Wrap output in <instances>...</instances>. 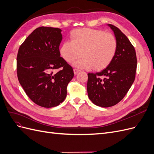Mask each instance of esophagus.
<instances>
[{
  "label": "esophagus",
  "instance_id": "obj_1",
  "mask_svg": "<svg viewBox=\"0 0 154 154\" xmlns=\"http://www.w3.org/2000/svg\"><path fill=\"white\" fill-rule=\"evenodd\" d=\"M79 71H80V70H79V69H76V68L74 69V74H76Z\"/></svg>",
  "mask_w": 154,
  "mask_h": 154
}]
</instances>
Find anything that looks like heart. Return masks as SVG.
Masks as SVG:
<instances>
[{
  "label": "heart",
  "mask_w": 154,
  "mask_h": 154,
  "mask_svg": "<svg viewBox=\"0 0 154 154\" xmlns=\"http://www.w3.org/2000/svg\"><path fill=\"white\" fill-rule=\"evenodd\" d=\"M71 42L66 41L60 48V54L68 63L83 57L74 65L83 69H103L114 58L118 48L116 37L104 31L79 29L71 33Z\"/></svg>",
  "instance_id": "b5f03b06"
}]
</instances>
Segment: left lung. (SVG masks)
<instances>
[{"label":"left lung","mask_w":154,"mask_h":154,"mask_svg":"<svg viewBox=\"0 0 154 154\" xmlns=\"http://www.w3.org/2000/svg\"><path fill=\"white\" fill-rule=\"evenodd\" d=\"M118 42L114 58L100 72L88 73L87 93L94 104L109 107L123 99L136 78L137 57L134 47L117 27L109 24Z\"/></svg>","instance_id":"1"}]
</instances>
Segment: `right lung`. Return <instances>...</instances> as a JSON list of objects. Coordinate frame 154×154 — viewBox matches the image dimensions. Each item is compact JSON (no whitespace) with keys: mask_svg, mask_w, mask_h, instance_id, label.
<instances>
[{"mask_svg":"<svg viewBox=\"0 0 154 154\" xmlns=\"http://www.w3.org/2000/svg\"><path fill=\"white\" fill-rule=\"evenodd\" d=\"M61 31L57 27H38L21 44L17 54L20 84L35 103L45 108L62 103L74 76L72 67L60 57Z\"/></svg>","mask_w":154,"mask_h":154,"instance_id":"obj_1","label":"right lung"}]
</instances>
